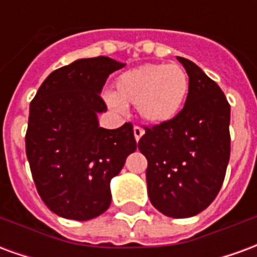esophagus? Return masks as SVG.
Listing matches in <instances>:
<instances>
[{
	"mask_svg": "<svg viewBox=\"0 0 257 257\" xmlns=\"http://www.w3.org/2000/svg\"><path fill=\"white\" fill-rule=\"evenodd\" d=\"M134 135L136 142H139L140 138L145 135V131H143V128H140V126H134Z\"/></svg>",
	"mask_w": 257,
	"mask_h": 257,
	"instance_id": "34e87169",
	"label": "esophagus"
}]
</instances>
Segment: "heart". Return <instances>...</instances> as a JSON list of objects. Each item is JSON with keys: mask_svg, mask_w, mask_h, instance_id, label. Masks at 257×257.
<instances>
[{"mask_svg": "<svg viewBox=\"0 0 257 257\" xmlns=\"http://www.w3.org/2000/svg\"><path fill=\"white\" fill-rule=\"evenodd\" d=\"M189 92V77L179 64H143L118 75L108 104L117 110L136 104L139 117L162 125L178 115Z\"/></svg>", "mask_w": 257, "mask_h": 257, "instance_id": "obj_1", "label": "heart"}]
</instances>
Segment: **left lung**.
Masks as SVG:
<instances>
[{"instance_id": "1", "label": "left lung", "mask_w": 257, "mask_h": 257, "mask_svg": "<svg viewBox=\"0 0 257 257\" xmlns=\"http://www.w3.org/2000/svg\"><path fill=\"white\" fill-rule=\"evenodd\" d=\"M189 93L172 121L145 126L140 153L147 158L151 204L169 217H191L220 191L230 160V104L223 90L191 60L178 58Z\"/></svg>"}]
</instances>
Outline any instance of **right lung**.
I'll use <instances>...</instances> for the list:
<instances>
[{
    "instance_id": "obj_1",
    "label": "right lung",
    "mask_w": 257,
    "mask_h": 257,
    "mask_svg": "<svg viewBox=\"0 0 257 257\" xmlns=\"http://www.w3.org/2000/svg\"><path fill=\"white\" fill-rule=\"evenodd\" d=\"M125 64L106 56L55 70L30 103L26 154L37 191L53 213L89 220L111 204L110 180L136 150L134 126H99L107 110L100 92Z\"/></svg>"
}]
</instances>
